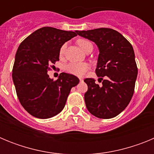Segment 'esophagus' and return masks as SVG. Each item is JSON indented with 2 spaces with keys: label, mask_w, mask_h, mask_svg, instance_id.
I'll return each instance as SVG.
<instances>
[{
  "label": "esophagus",
  "mask_w": 154,
  "mask_h": 154,
  "mask_svg": "<svg viewBox=\"0 0 154 154\" xmlns=\"http://www.w3.org/2000/svg\"><path fill=\"white\" fill-rule=\"evenodd\" d=\"M79 80H80V82H82V81H83V79H82V78H79Z\"/></svg>",
  "instance_id": "1"
}]
</instances>
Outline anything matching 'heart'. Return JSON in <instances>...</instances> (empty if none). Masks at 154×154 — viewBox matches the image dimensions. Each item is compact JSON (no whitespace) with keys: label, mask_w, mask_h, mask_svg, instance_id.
<instances>
[{"label":"heart","mask_w":154,"mask_h":154,"mask_svg":"<svg viewBox=\"0 0 154 154\" xmlns=\"http://www.w3.org/2000/svg\"><path fill=\"white\" fill-rule=\"evenodd\" d=\"M77 44L84 51L89 45H92V43L89 41L83 38L78 39L77 40ZM65 47H66L65 44H64L61 47L60 51H59L60 55H63L64 52L65 51ZM89 65L85 63V62H70V63L65 65V71L67 72L77 76H83L86 73L87 71L89 70Z\"/></svg>","instance_id":"b5f03b06"}]
</instances>
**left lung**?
I'll list each match as a JSON object with an SVG mask.
<instances>
[{
    "mask_svg": "<svg viewBox=\"0 0 154 154\" xmlns=\"http://www.w3.org/2000/svg\"><path fill=\"white\" fill-rule=\"evenodd\" d=\"M76 33L95 42L99 51L96 73L103 82L99 86L94 79L84 80L88 85L84 96L87 109L100 119L115 117L126 109L134 92L138 69L133 46L111 28Z\"/></svg>",
    "mask_w": 154,
    "mask_h": 154,
    "instance_id": "1",
    "label": "left lung"
}]
</instances>
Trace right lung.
I'll return each instance as SVG.
<instances>
[{
    "instance_id": "1",
    "label": "right lung",
    "mask_w": 154,
    "mask_h": 154,
    "mask_svg": "<svg viewBox=\"0 0 154 154\" xmlns=\"http://www.w3.org/2000/svg\"><path fill=\"white\" fill-rule=\"evenodd\" d=\"M75 32L44 27L27 37L17 48L12 79L21 106L35 117L48 119L59 113L71 89L79 82L68 73L62 72L55 81L48 75L50 65L59 60L61 47L77 36Z\"/></svg>"
}]
</instances>
